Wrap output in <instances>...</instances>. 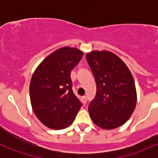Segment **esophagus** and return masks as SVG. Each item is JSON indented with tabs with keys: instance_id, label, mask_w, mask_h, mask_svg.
Listing matches in <instances>:
<instances>
[{
	"instance_id": "34e87169",
	"label": "esophagus",
	"mask_w": 158,
	"mask_h": 158,
	"mask_svg": "<svg viewBox=\"0 0 158 158\" xmlns=\"http://www.w3.org/2000/svg\"><path fill=\"white\" fill-rule=\"evenodd\" d=\"M82 101H83L84 103H86L87 102V97L85 96V95L82 96Z\"/></svg>"
}]
</instances>
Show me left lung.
I'll return each instance as SVG.
<instances>
[{
	"instance_id": "left-lung-1",
	"label": "left lung",
	"mask_w": 158,
	"mask_h": 158,
	"mask_svg": "<svg viewBox=\"0 0 158 158\" xmlns=\"http://www.w3.org/2000/svg\"><path fill=\"white\" fill-rule=\"evenodd\" d=\"M86 60L96 82V95L89 106L92 122L111 130L128 120L137 103V92L131 73L113 52L93 50Z\"/></svg>"
}]
</instances>
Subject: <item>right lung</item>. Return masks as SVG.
I'll use <instances>...</instances> for the list:
<instances>
[{
  "label": "right lung",
  "mask_w": 158,
  "mask_h": 158,
  "mask_svg": "<svg viewBox=\"0 0 158 158\" xmlns=\"http://www.w3.org/2000/svg\"><path fill=\"white\" fill-rule=\"evenodd\" d=\"M82 56L83 52L74 47H62L46 57L32 76V109L38 119L49 128L69 127L82 106L72 89L70 73Z\"/></svg>",
  "instance_id": "add662e5"
}]
</instances>
